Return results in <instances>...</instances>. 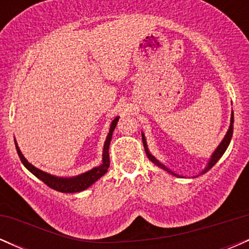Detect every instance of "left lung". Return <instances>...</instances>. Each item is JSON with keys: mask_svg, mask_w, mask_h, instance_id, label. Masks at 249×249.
Masks as SVG:
<instances>
[{"mask_svg": "<svg viewBox=\"0 0 249 249\" xmlns=\"http://www.w3.org/2000/svg\"><path fill=\"white\" fill-rule=\"evenodd\" d=\"M233 124H234V113H233V111H232V115H231V124H230V127H228V130H227V132H226V134H225L224 139H222L221 142H220V144L218 145V147H216L215 150H214V152L212 153V156H211L210 160H208V162H207L206 167H205L204 170H202L201 172H200V174L206 173L207 171L210 170V168H212V167L214 166V165H215L216 162H218L219 159L221 158L222 154L225 153V151L227 150L228 145H230L231 139H232V136H233ZM142 144H144L145 152H146V154H147V158L150 159V160L152 161L154 165H157V166H158V167L162 168V170H165V171H166V172H168V173L173 174V176H176V177H182V176H179L178 173L173 172L172 170H170V168L165 166V165H164V164H161V162L159 161L158 159L156 158V157H154V156H152V154H151L150 151H148L147 142H146V138H145V134L142 133Z\"/></svg>", "mask_w": 249, "mask_h": 249, "instance_id": "8db88e82", "label": "left lung"}]
</instances>
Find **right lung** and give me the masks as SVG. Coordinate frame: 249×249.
Here are the masks:
<instances>
[{
	"instance_id": "obj_1",
	"label": "right lung",
	"mask_w": 249,
	"mask_h": 249,
	"mask_svg": "<svg viewBox=\"0 0 249 249\" xmlns=\"http://www.w3.org/2000/svg\"><path fill=\"white\" fill-rule=\"evenodd\" d=\"M119 121V117H116L112 122H111L110 130L104 142V148H103V158H102V164L99 166H96L91 170L87 171V172L78 174L75 177H57L53 174L47 173L44 171L39 170L34 166L33 164H30L29 161L25 159V157L22 154L21 150H19L17 142L15 141L16 150L18 153L19 159H21L22 164L24 165L25 168L30 171L34 176L37 177L39 180H42L44 184H47L48 186L53 188V190L58 191V192L63 193H75V192H81V191L87 190L88 187H90L93 182H96L99 178H102L105 173L107 172V168L110 167V157H108V147H110L111 138H112L113 130H115L117 123Z\"/></svg>"
}]
</instances>
